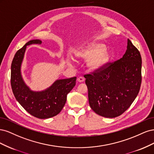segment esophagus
<instances>
[{
  "mask_svg": "<svg viewBox=\"0 0 154 154\" xmlns=\"http://www.w3.org/2000/svg\"><path fill=\"white\" fill-rule=\"evenodd\" d=\"M77 80H78V82L82 83V82H83L85 81V78H83V77H82V76H80V77H78V78Z\"/></svg>",
  "mask_w": 154,
  "mask_h": 154,
  "instance_id": "obj_1",
  "label": "esophagus"
}]
</instances>
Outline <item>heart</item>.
<instances>
[{
	"instance_id": "b5f03b06",
	"label": "heart",
	"mask_w": 154,
	"mask_h": 154,
	"mask_svg": "<svg viewBox=\"0 0 154 154\" xmlns=\"http://www.w3.org/2000/svg\"><path fill=\"white\" fill-rule=\"evenodd\" d=\"M77 57L85 60H88V69L90 71H96L109 61L110 53L103 44L93 43L78 51Z\"/></svg>"
}]
</instances>
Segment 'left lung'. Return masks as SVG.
<instances>
[{
    "instance_id": "left-lung-1",
    "label": "left lung",
    "mask_w": 154,
    "mask_h": 154,
    "mask_svg": "<svg viewBox=\"0 0 154 154\" xmlns=\"http://www.w3.org/2000/svg\"><path fill=\"white\" fill-rule=\"evenodd\" d=\"M140 53L129 39L123 58L93 74L85 75L88 103L101 116L114 118L127 110L141 83Z\"/></svg>"
}]
</instances>
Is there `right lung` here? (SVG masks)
<instances>
[{"mask_svg": "<svg viewBox=\"0 0 154 154\" xmlns=\"http://www.w3.org/2000/svg\"><path fill=\"white\" fill-rule=\"evenodd\" d=\"M41 44L39 39L31 40L16 53L11 67V85L16 100L27 112L40 119H48L62 110L67 94L76 85V77L57 80L44 90H31L22 77V65L27 46Z\"/></svg>", "mask_w": 154, "mask_h": 154, "instance_id": "obj_1", "label": "right lung"}]
</instances>
